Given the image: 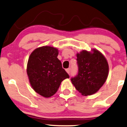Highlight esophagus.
Returning <instances> with one entry per match:
<instances>
[{
    "mask_svg": "<svg viewBox=\"0 0 127 127\" xmlns=\"http://www.w3.org/2000/svg\"><path fill=\"white\" fill-rule=\"evenodd\" d=\"M66 71L67 72V73H70V69H66Z\"/></svg>",
    "mask_w": 127,
    "mask_h": 127,
    "instance_id": "34e87169",
    "label": "esophagus"
}]
</instances>
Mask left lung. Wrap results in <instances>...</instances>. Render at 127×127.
I'll use <instances>...</instances> for the list:
<instances>
[{
  "mask_svg": "<svg viewBox=\"0 0 127 127\" xmlns=\"http://www.w3.org/2000/svg\"><path fill=\"white\" fill-rule=\"evenodd\" d=\"M92 52L86 50L76 54L78 73L71 81L82 95L96 93L106 81L109 67L107 59L97 49Z\"/></svg>",
  "mask_w": 127,
  "mask_h": 127,
  "instance_id": "8db88e82",
  "label": "left lung"
}]
</instances>
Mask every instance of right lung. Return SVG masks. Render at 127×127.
I'll return each instance as SVG.
<instances>
[{
    "label": "right lung",
    "instance_id": "1",
    "mask_svg": "<svg viewBox=\"0 0 127 127\" xmlns=\"http://www.w3.org/2000/svg\"><path fill=\"white\" fill-rule=\"evenodd\" d=\"M58 50L44 46L31 54L27 64L28 76L34 91L44 97H49L57 92L64 79L69 78L58 59Z\"/></svg>",
    "mask_w": 127,
    "mask_h": 127
}]
</instances>
